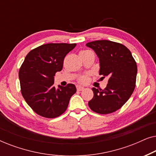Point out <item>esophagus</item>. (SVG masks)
Here are the masks:
<instances>
[{"label": "esophagus", "instance_id": "1", "mask_svg": "<svg viewBox=\"0 0 156 156\" xmlns=\"http://www.w3.org/2000/svg\"><path fill=\"white\" fill-rule=\"evenodd\" d=\"M84 87H81V86H76V89H77V91H82L84 90Z\"/></svg>", "mask_w": 156, "mask_h": 156}]
</instances>
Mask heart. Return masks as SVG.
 <instances>
[{
	"instance_id": "obj_1",
	"label": "heart",
	"mask_w": 156,
	"mask_h": 156,
	"mask_svg": "<svg viewBox=\"0 0 156 156\" xmlns=\"http://www.w3.org/2000/svg\"><path fill=\"white\" fill-rule=\"evenodd\" d=\"M82 52H84V51H82ZM87 81V77L86 76H82V77L80 78V82L81 83H85Z\"/></svg>"
}]
</instances>
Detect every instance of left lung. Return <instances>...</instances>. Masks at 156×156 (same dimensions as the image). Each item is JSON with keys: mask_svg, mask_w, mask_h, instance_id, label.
I'll return each mask as SVG.
<instances>
[{"mask_svg": "<svg viewBox=\"0 0 156 156\" xmlns=\"http://www.w3.org/2000/svg\"><path fill=\"white\" fill-rule=\"evenodd\" d=\"M86 45L99 58V75L108 77L104 89L93 87L94 97L89 101V106L98 114H111L119 109L133 94L137 75L136 62L129 49L118 42L96 40Z\"/></svg>", "mask_w": 156, "mask_h": 156, "instance_id": "obj_1", "label": "left lung"}]
</instances>
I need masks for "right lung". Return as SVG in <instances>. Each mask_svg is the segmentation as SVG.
<instances>
[{
	"mask_svg": "<svg viewBox=\"0 0 156 156\" xmlns=\"http://www.w3.org/2000/svg\"><path fill=\"white\" fill-rule=\"evenodd\" d=\"M76 44L49 43L31 50L19 70L21 93L27 104L40 116L55 118L67 109L75 85L54 86V76L62 69L66 55Z\"/></svg>",
	"mask_w": 156,
	"mask_h": 156,
	"instance_id": "add662e5",
	"label": "right lung"
}]
</instances>
